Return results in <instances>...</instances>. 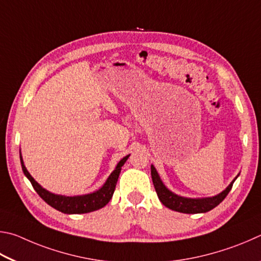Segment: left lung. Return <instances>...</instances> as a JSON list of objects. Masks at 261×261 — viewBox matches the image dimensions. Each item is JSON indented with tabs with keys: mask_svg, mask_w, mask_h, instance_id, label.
I'll use <instances>...</instances> for the list:
<instances>
[{
	"mask_svg": "<svg viewBox=\"0 0 261 261\" xmlns=\"http://www.w3.org/2000/svg\"><path fill=\"white\" fill-rule=\"evenodd\" d=\"M239 176V175H237ZM237 176L234 179V181L227 187L226 190H223L221 194H219L214 197L208 198H186L181 197L173 194L172 191L168 190L165 186H164L163 181L159 177L156 168L151 165V177L152 182L156 189V193L158 195V198L161 199V202L165 205L166 207L173 210V211L181 212V213H188V214H195V213H205L211 211L212 208L218 206L223 199L226 198V196L229 194L231 190L232 184H234Z\"/></svg>",
	"mask_w": 261,
	"mask_h": 261,
	"instance_id": "left-lung-1",
	"label": "left lung"
}]
</instances>
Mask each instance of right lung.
<instances>
[{"label": "right lung", "instance_id": "add662e5", "mask_svg": "<svg viewBox=\"0 0 261 261\" xmlns=\"http://www.w3.org/2000/svg\"><path fill=\"white\" fill-rule=\"evenodd\" d=\"M128 157H129V154L126 157H123L121 161L118 163L116 170L111 173V175L109 176V179L99 190L95 191L93 194H88L84 196H74V197H66V196L55 195L43 189L42 187H41L38 182L31 176L29 171L26 170L24 162H22L21 159V154H20V163H21V168H22V172H24V174L26 175L27 179L31 181L34 190L38 193V195L44 200L45 203L49 204L51 207L56 208L59 212L66 213V214H81V213L93 212V211H96V210L102 208L110 202V199L112 198V195L114 193V189H116V185H117L119 174H120L121 167L123 164L126 163Z\"/></svg>", "mask_w": 261, "mask_h": 261}]
</instances>
